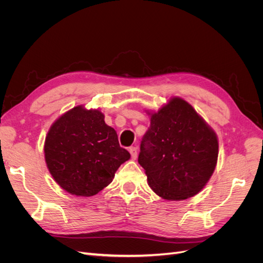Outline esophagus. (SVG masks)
Wrapping results in <instances>:
<instances>
[{"instance_id":"34e87169","label":"esophagus","mask_w":263,"mask_h":263,"mask_svg":"<svg viewBox=\"0 0 263 263\" xmlns=\"http://www.w3.org/2000/svg\"><path fill=\"white\" fill-rule=\"evenodd\" d=\"M129 153H130V156H132V159H136L137 158V148L136 147H130L129 148Z\"/></svg>"}]
</instances>
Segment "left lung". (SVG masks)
I'll return each mask as SVG.
<instances>
[{"label": "left lung", "mask_w": 263, "mask_h": 263, "mask_svg": "<svg viewBox=\"0 0 263 263\" xmlns=\"http://www.w3.org/2000/svg\"><path fill=\"white\" fill-rule=\"evenodd\" d=\"M150 128L139 164L148 185L166 201H183L208 184L218 158L216 133L184 99L172 97L157 112L146 109Z\"/></svg>", "instance_id": "1"}]
</instances>
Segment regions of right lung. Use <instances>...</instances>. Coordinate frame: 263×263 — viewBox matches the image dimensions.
<instances>
[{
	"label": "right lung",
	"instance_id": "1",
	"mask_svg": "<svg viewBox=\"0 0 263 263\" xmlns=\"http://www.w3.org/2000/svg\"><path fill=\"white\" fill-rule=\"evenodd\" d=\"M45 161L55 183L66 192L89 197L115 177L130 154L118 144L113 127L99 108L78 105L50 126L44 145Z\"/></svg>",
	"mask_w": 263,
	"mask_h": 263
}]
</instances>
